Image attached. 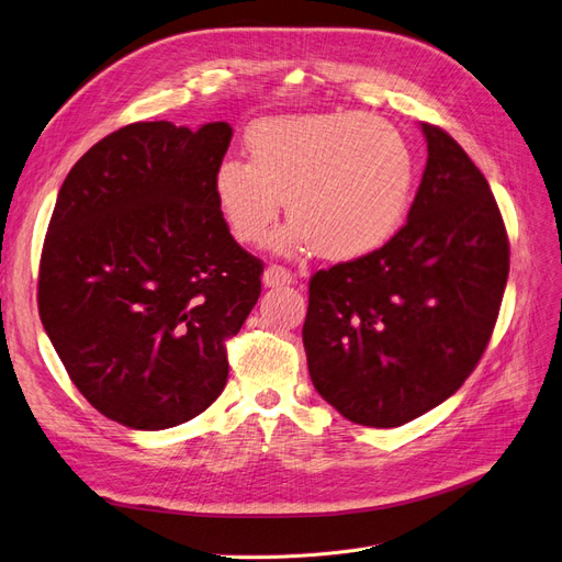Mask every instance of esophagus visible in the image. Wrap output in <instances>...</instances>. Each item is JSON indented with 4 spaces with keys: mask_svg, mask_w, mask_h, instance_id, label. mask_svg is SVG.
I'll return each instance as SVG.
<instances>
[{
    "mask_svg": "<svg viewBox=\"0 0 562 562\" xmlns=\"http://www.w3.org/2000/svg\"><path fill=\"white\" fill-rule=\"evenodd\" d=\"M262 283H265L267 288L291 285V283H293V274H291V271H288L285 267H281V265H269V267L265 269V274H262Z\"/></svg>",
    "mask_w": 562,
    "mask_h": 562,
    "instance_id": "1",
    "label": "esophagus"
}]
</instances>
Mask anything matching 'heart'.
<instances>
[{
	"mask_svg": "<svg viewBox=\"0 0 562 562\" xmlns=\"http://www.w3.org/2000/svg\"><path fill=\"white\" fill-rule=\"evenodd\" d=\"M248 164L225 159L213 192L232 236L260 246L283 213V250L353 262L401 229L415 184V155L396 126L363 112L267 116L246 133Z\"/></svg>",
	"mask_w": 562,
	"mask_h": 562,
	"instance_id": "obj_1",
	"label": "heart"
}]
</instances>
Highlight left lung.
<instances>
[{"instance_id": "left-lung-1", "label": "left lung", "mask_w": 562, "mask_h": 562, "mask_svg": "<svg viewBox=\"0 0 562 562\" xmlns=\"http://www.w3.org/2000/svg\"><path fill=\"white\" fill-rule=\"evenodd\" d=\"M427 168L407 223L368 258L321 269L302 326L318 394L349 422L391 429L450 398L490 342L508 239L485 176L422 124Z\"/></svg>"}]
</instances>
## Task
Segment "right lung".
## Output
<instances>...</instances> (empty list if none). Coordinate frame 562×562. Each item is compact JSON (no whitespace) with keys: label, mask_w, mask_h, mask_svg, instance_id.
<instances>
[{"label":"right lung","mask_w":562,"mask_h":562,"mask_svg":"<svg viewBox=\"0 0 562 562\" xmlns=\"http://www.w3.org/2000/svg\"><path fill=\"white\" fill-rule=\"evenodd\" d=\"M227 122H138L67 173L40 262V316L98 413L140 431L196 417L227 384L225 342L260 297L213 178Z\"/></svg>","instance_id":"right-lung-1"}]
</instances>
